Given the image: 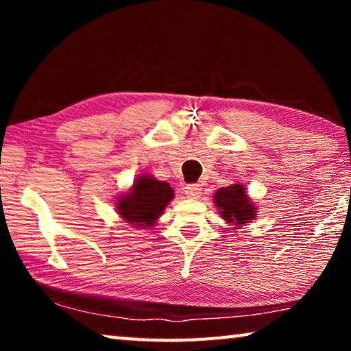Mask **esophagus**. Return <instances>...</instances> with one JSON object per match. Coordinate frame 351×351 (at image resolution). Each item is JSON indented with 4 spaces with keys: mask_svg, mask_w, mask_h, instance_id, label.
<instances>
[{
    "mask_svg": "<svg viewBox=\"0 0 351 351\" xmlns=\"http://www.w3.org/2000/svg\"><path fill=\"white\" fill-rule=\"evenodd\" d=\"M184 193H186L189 198L197 199L201 197V186L199 184H187V186L184 187Z\"/></svg>",
    "mask_w": 351,
    "mask_h": 351,
    "instance_id": "1",
    "label": "esophagus"
}]
</instances>
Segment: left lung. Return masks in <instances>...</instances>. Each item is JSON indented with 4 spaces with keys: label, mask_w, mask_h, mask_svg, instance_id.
I'll return each instance as SVG.
<instances>
[{
    "label": "left lung",
    "mask_w": 351,
    "mask_h": 351,
    "mask_svg": "<svg viewBox=\"0 0 351 351\" xmlns=\"http://www.w3.org/2000/svg\"><path fill=\"white\" fill-rule=\"evenodd\" d=\"M215 204L219 209L221 217L229 223L246 224L252 219L255 213V206L246 195L243 184H232L229 187H221L215 193Z\"/></svg>",
    "instance_id": "1"
}]
</instances>
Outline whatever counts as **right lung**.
I'll use <instances>...</instances> for the list:
<instances>
[{
    "label": "right lung",
    "mask_w": 351,
    "mask_h": 351,
    "mask_svg": "<svg viewBox=\"0 0 351 351\" xmlns=\"http://www.w3.org/2000/svg\"><path fill=\"white\" fill-rule=\"evenodd\" d=\"M175 193L169 182L158 181L144 175L136 180L130 193L117 201V212L125 221L136 228H148L156 223Z\"/></svg>",
    "instance_id": "add662e5"
}]
</instances>
